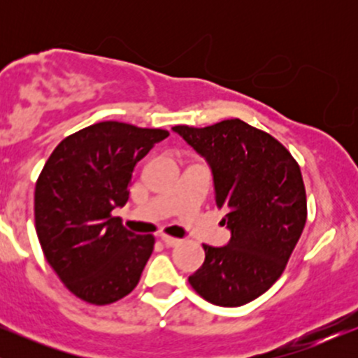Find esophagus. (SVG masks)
<instances>
[{
	"mask_svg": "<svg viewBox=\"0 0 358 358\" xmlns=\"http://www.w3.org/2000/svg\"><path fill=\"white\" fill-rule=\"evenodd\" d=\"M159 239H162L163 244L168 245V248H175V245H178L180 242H182L180 239H175V237H170V236H162Z\"/></svg>",
	"mask_w": 358,
	"mask_h": 358,
	"instance_id": "34e87169",
	"label": "esophagus"
}]
</instances>
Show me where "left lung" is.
Masks as SVG:
<instances>
[{
    "label": "left lung",
    "instance_id": "8db88e82",
    "mask_svg": "<svg viewBox=\"0 0 358 358\" xmlns=\"http://www.w3.org/2000/svg\"><path fill=\"white\" fill-rule=\"evenodd\" d=\"M171 129L207 162L215 205L225 212L222 224L231 232L222 248L203 244L205 261L188 282L212 305H245L276 282L305 229L298 163L271 134L241 119Z\"/></svg>",
    "mask_w": 358,
    "mask_h": 358
}]
</instances>
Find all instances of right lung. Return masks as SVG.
I'll return each mask as SVG.
<instances>
[{
  "mask_svg": "<svg viewBox=\"0 0 358 358\" xmlns=\"http://www.w3.org/2000/svg\"><path fill=\"white\" fill-rule=\"evenodd\" d=\"M165 129L104 121L65 138L35 187V227L45 259L77 298L109 305L138 285L153 236L127 231L110 212L124 207L134 166Z\"/></svg>",
  "mask_w": 358,
  "mask_h": 358,
  "instance_id": "right-lung-1",
  "label": "right lung"
}]
</instances>
